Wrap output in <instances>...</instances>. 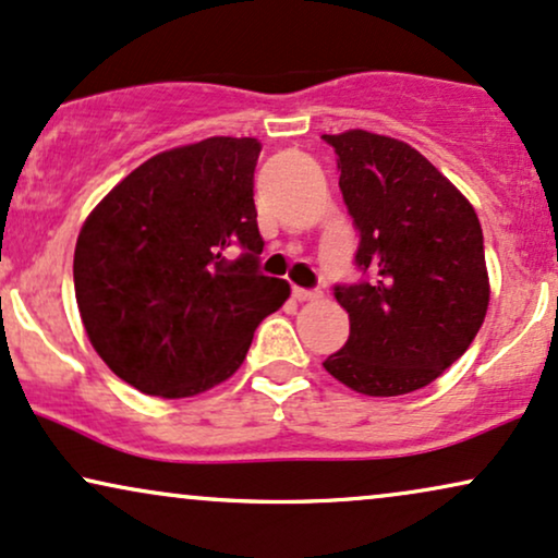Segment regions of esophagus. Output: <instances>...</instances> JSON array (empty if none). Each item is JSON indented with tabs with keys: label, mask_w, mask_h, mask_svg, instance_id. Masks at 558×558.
Here are the masks:
<instances>
[{
	"label": "esophagus",
	"mask_w": 558,
	"mask_h": 558,
	"mask_svg": "<svg viewBox=\"0 0 558 558\" xmlns=\"http://www.w3.org/2000/svg\"><path fill=\"white\" fill-rule=\"evenodd\" d=\"M292 298L298 302H307V300H318L320 292L318 290H302V287H292Z\"/></svg>",
	"instance_id": "34e87169"
}]
</instances>
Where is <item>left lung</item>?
<instances>
[{
  "label": "left lung",
  "mask_w": 558,
  "mask_h": 558,
  "mask_svg": "<svg viewBox=\"0 0 558 558\" xmlns=\"http://www.w3.org/2000/svg\"><path fill=\"white\" fill-rule=\"evenodd\" d=\"M360 247L356 284H336L349 339L323 367L364 396L424 388L465 354L489 307L484 232L460 191L422 153L352 129L323 134Z\"/></svg>",
  "instance_id": "left-lung-1"
}]
</instances>
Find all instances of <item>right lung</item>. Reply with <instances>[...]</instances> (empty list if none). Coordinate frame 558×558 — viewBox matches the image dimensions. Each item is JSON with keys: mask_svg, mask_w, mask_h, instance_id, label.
Segmentation results:
<instances>
[{"mask_svg": "<svg viewBox=\"0 0 558 558\" xmlns=\"http://www.w3.org/2000/svg\"><path fill=\"white\" fill-rule=\"evenodd\" d=\"M258 153L251 136L168 149L82 225L74 294L87 339L142 393L189 398L225 383L258 323L290 298L284 279L258 271Z\"/></svg>", "mask_w": 558, "mask_h": 558, "instance_id": "right-lung-1", "label": "right lung"}]
</instances>
